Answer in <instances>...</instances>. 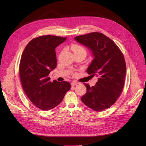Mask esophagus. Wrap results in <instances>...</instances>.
Returning a JSON list of instances; mask_svg holds the SVG:
<instances>
[{
  "label": "esophagus",
  "mask_w": 146,
  "mask_h": 146,
  "mask_svg": "<svg viewBox=\"0 0 146 146\" xmlns=\"http://www.w3.org/2000/svg\"><path fill=\"white\" fill-rule=\"evenodd\" d=\"M79 84L78 82H76V81H72V83H71V85H72V86H76V85H77V84Z\"/></svg>",
  "instance_id": "esophagus-1"
}]
</instances>
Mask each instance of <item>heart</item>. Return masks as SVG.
Returning a JSON list of instances; mask_svg holds the SVG:
<instances>
[{
    "instance_id": "b5f03b06",
    "label": "heart",
    "mask_w": 146,
    "mask_h": 146,
    "mask_svg": "<svg viewBox=\"0 0 146 146\" xmlns=\"http://www.w3.org/2000/svg\"><path fill=\"white\" fill-rule=\"evenodd\" d=\"M70 49L73 52L74 55L80 53H83L86 55L87 54V50L86 48L81 45L77 44H73L70 46Z\"/></svg>"
}]
</instances>
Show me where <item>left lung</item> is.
Returning a JSON list of instances; mask_svg holds the SVG:
<instances>
[{
	"label": "left lung",
	"instance_id": "obj_1",
	"mask_svg": "<svg viewBox=\"0 0 146 146\" xmlns=\"http://www.w3.org/2000/svg\"><path fill=\"white\" fill-rule=\"evenodd\" d=\"M74 39L92 51L94 59L87 72L98 77L95 86L84 84L87 92L81 99L96 111L108 109L117 101L124 86L127 66L123 54L111 39L102 33L92 32Z\"/></svg>",
	"mask_w": 146,
	"mask_h": 146
}]
</instances>
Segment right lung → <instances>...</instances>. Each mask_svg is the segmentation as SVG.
Segmentation results:
<instances>
[{"label": "right lung", "mask_w": 146, "mask_h": 146, "mask_svg": "<svg viewBox=\"0 0 146 146\" xmlns=\"http://www.w3.org/2000/svg\"><path fill=\"white\" fill-rule=\"evenodd\" d=\"M67 37L44 35L31 40L21 58L19 73L23 90L37 108L48 110L63 100L71 87L69 82L50 81L48 75L56 66L55 48Z\"/></svg>", "instance_id": "1"}]
</instances>
